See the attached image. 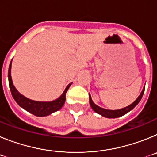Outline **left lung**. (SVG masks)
<instances>
[{
	"instance_id": "8db88e82",
	"label": "left lung",
	"mask_w": 157,
	"mask_h": 157,
	"mask_svg": "<svg viewBox=\"0 0 157 157\" xmlns=\"http://www.w3.org/2000/svg\"><path fill=\"white\" fill-rule=\"evenodd\" d=\"M144 91H145V89L142 90V92L141 93L139 97L137 98V100L134 101V103L131 104V105H129V106L126 107V108H123V109H120V110H107V109H102V108H100L99 106L96 105L93 102L90 95L89 94V97H90V104L91 108H92L93 110H94V112H96L97 113H98V114L101 115V116H104V117H107V118L120 117V116H123V115L127 114V112H130V110H132L134 107L139 103V101H141V98H142V96H143Z\"/></svg>"
}]
</instances>
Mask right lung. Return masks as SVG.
Returning a JSON list of instances; mask_svg holds the SVG:
<instances>
[{
    "mask_svg": "<svg viewBox=\"0 0 157 157\" xmlns=\"http://www.w3.org/2000/svg\"><path fill=\"white\" fill-rule=\"evenodd\" d=\"M11 66H12V61H11L9 68H8V83H9V87H10L12 97L19 106L22 107L23 109L31 114L36 116H40V117L48 116V115L52 114V112L59 110L63 107L65 103V100H66V93L68 90L71 83L67 86L63 94L55 101H50V102L32 101L19 94L17 90L15 88L12 81V77H11Z\"/></svg>",
    "mask_w": 157,
    "mask_h": 157,
    "instance_id": "add662e5",
    "label": "right lung"
}]
</instances>
